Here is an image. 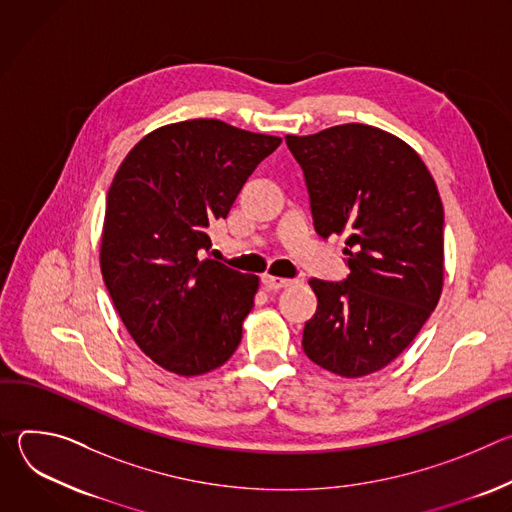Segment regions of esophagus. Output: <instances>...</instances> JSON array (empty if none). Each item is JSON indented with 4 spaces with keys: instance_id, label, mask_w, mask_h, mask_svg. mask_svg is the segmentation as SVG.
<instances>
[{
    "instance_id": "1",
    "label": "esophagus",
    "mask_w": 512,
    "mask_h": 512,
    "mask_svg": "<svg viewBox=\"0 0 512 512\" xmlns=\"http://www.w3.org/2000/svg\"><path fill=\"white\" fill-rule=\"evenodd\" d=\"M261 283H263L267 289H281V287L298 283V279H283V277H273V275L265 273V275H261Z\"/></svg>"
}]
</instances>
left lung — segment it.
Here are the masks:
<instances>
[{"label": "left lung", "mask_w": 512, "mask_h": 512, "mask_svg": "<svg viewBox=\"0 0 512 512\" xmlns=\"http://www.w3.org/2000/svg\"><path fill=\"white\" fill-rule=\"evenodd\" d=\"M285 143L304 170L316 233L348 235L346 279H310L318 308L304 352L334 375H371L411 344L442 296V198L417 152L383 129L346 123Z\"/></svg>", "instance_id": "1"}]
</instances>
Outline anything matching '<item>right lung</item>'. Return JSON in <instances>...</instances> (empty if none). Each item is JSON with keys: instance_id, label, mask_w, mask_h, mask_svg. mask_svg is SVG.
Masks as SVG:
<instances>
[{"instance_id": "right-lung-1", "label": "right lung", "mask_w": 512, "mask_h": 512, "mask_svg": "<svg viewBox=\"0 0 512 512\" xmlns=\"http://www.w3.org/2000/svg\"><path fill=\"white\" fill-rule=\"evenodd\" d=\"M279 143L218 119L172 123L145 135L113 178L103 281L135 344L170 373L214 371L241 342L259 277L204 257L208 229Z\"/></svg>"}]
</instances>
